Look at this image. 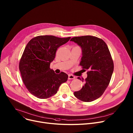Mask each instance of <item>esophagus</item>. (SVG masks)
I'll return each mask as SVG.
<instances>
[{"instance_id":"34e87169","label":"esophagus","mask_w":133,"mask_h":133,"mask_svg":"<svg viewBox=\"0 0 133 133\" xmlns=\"http://www.w3.org/2000/svg\"><path fill=\"white\" fill-rule=\"evenodd\" d=\"M75 77L73 75H71V74H69L68 75V79H75Z\"/></svg>"}]
</instances>
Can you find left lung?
<instances>
[{
    "label": "left lung",
    "mask_w": 133,
    "mask_h": 133,
    "mask_svg": "<svg viewBox=\"0 0 133 133\" xmlns=\"http://www.w3.org/2000/svg\"><path fill=\"white\" fill-rule=\"evenodd\" d=\"M82 48V57L79 65L87 72V77L82 81V89L74 93L77 99L84 102L95 101L108 88L114 69L113 61L105 42L95 36H82L70 39ZM78 79L81 80L80 77Z\"/></svg>",
    "instance_id": "8db88e82"
}]
</instances>
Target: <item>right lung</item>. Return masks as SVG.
I'll return each instance as SVG.
<instances>
[{"mask_svg":"<svg viewBox=\"0 0 133 133\" xmlns=\"http://www.w3.org/2000/svg\"><path fill=\"white\" fill-rule=\"evenodd\" d=\"M70 38L52 35L38 36L26 44L19 62V69L26 88L35 97L48 98L55 95L60 85L67 81V74L61 72L57 74L50 66L58 48Z\"/></svg>","mask_w":133,"mask_h":133,"instance_id":"right-lung-1","label":"right lung"}]
</instances>
